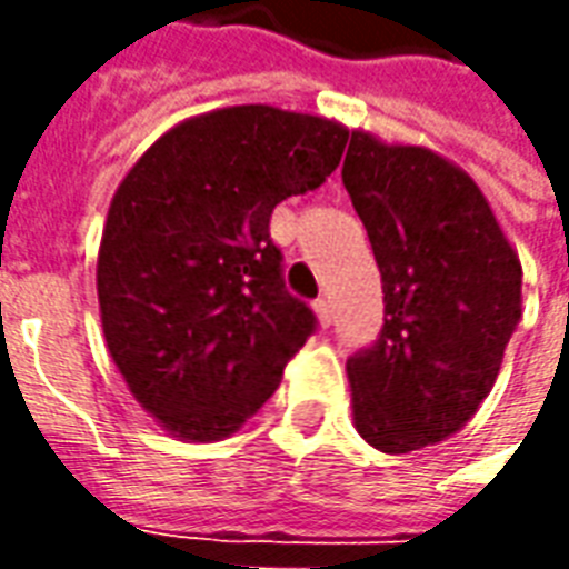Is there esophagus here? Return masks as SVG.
Returning <instances> with one entry per match:
<instances>
[{"label":"esophagus","mask_w":569,"mask_h":569,"mask_svg":"<svg viewBox=\"0 0 569 569\" xmlns=\"http://www.w3.org/2000/svg\"><path fill=\"white\" fill-rule=\"evenodd\" d=\"M313 310H317V320H320V326H332L335 322V308L329 298H320L317 305H313Z\"/></svg>","instance_id":"1"}]
</instances>
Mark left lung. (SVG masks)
<instances>
[{
    "label": "left lung",
    "instance_id": "left-lung-1",
    "mask_svg": "<svg viewBox=\"0 0 569 569\" xmlns=\"http://www.w3.org/2000/svg\"><path fill=\"white\" fill-rule=\"evenodd\" d=\"M341 179L383 283V329L347 359L353 427L420 451L490 393L521 320V261L476 179L439 151L350 133Z\"/></svg>",
    "mask_w": 569,
    "mask_h": 569
}]
</instances>
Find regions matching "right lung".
I'll list each match as a JSON object with an SVG mask.
<instances>
[{"label": "right lung", "mask_w": 569, "mask_h": 569, "mask_svg": "<svg viewBox=\"0 0 569 569\" xmlns=\"http://www.w3.org/2000/svg\"><path fill=\"white\" fill-rule=\"evenodd\" d=\"M347 137L277 106L212 109L158 137L116 188L97 256L106 347L176 439L237 432L313 332L268 224L280 200L326 182Z\"/></svg>", "instance_id": "add662e5"}]
</instances>
